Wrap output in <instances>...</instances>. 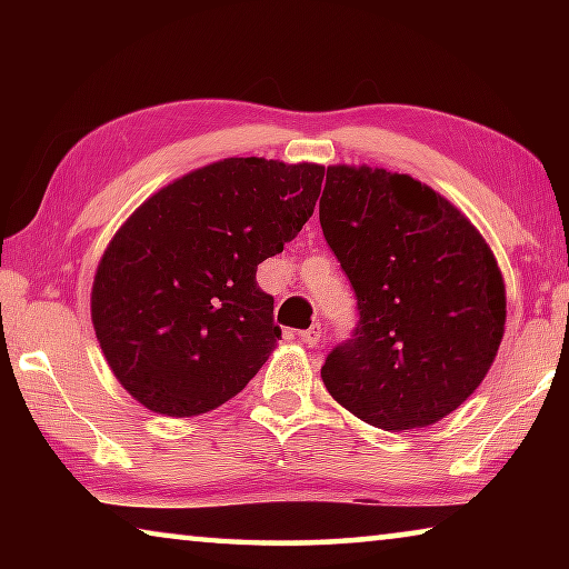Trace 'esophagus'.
I'll use <instances>...</instances> for the list:
<instances>
[{
  "label": "esophagus",
  "mask_w": 569,
  "mask_h": 569,
  "mask_svg": "<svg viewBox=\"0 0 569 569\" xmlns=\"http://www.w3.org/2000/svg\"><path fill=\"white\" fill-rule=\"evenodd\" d=\"M298 336H301V341L306 346H319V341H321V326L316 323V326H311V329H306V331H301Z\"/></svg>",
  "instance_id": "1"
}]
</instances>
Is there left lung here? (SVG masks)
<instances>
[{
  "label": "left lung",
  "instance_id": "obj_1",
  "mask_svg": "<svg viewBox=\"0 0 569 569\" xmlns=\"http://www.w3.org/2000/svg\"><path fill=\"white\" fill-rule=\"evenodd\" d=\"M319 218L359 308L321 366L326 389L387 431L447 417L505 333V281L485 238L439 192L381 168L326 170Z\"/></svg>",
  "mask_w": 569,
  "mask_h": 569
}]
</instances>
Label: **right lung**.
Here are the masks:
<instances>
[{
	"label": "right lung",
	"mask_w": 569,
	"mask_h": 569,
	"mask_svg": "<svg viewBox=\"0 0 569 569\" xmlns=\"http://www.w3.org/2000/svg\"><path fill=\"white\" fill-rule=\"evenodd\" d=\"M323 168L228 158L170 182L104 250L92 323L142 407L196 417L233 399L281 336L256 281L313 216Z\"/></svg>",
	"instance_id": "1"
}]
</instances>
